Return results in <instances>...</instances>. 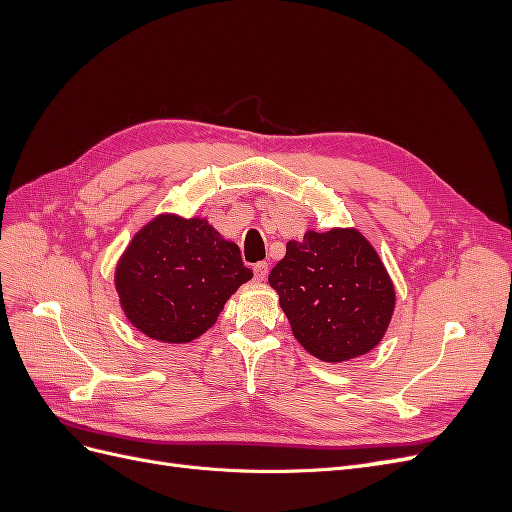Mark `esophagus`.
<instances>
[{"mask_svg":"<svg viewBox=\"0 0 512 512\" xmlns=\"http://www.w3.org/2000/svg\"><path fill=\"white\" fill-rule=\"evenodd\" d=\"M267 275H269V265H267V262H256V265H254L256 282H265Z\"/></svg>","mask_w":512,"mask_h":512,"instance_id":"esophagus-1","label":"esophagus"}]
</instances>
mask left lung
I'll list each match as a JSON object with an SVG mask.
<instances>
[{
    "instance_id": "1",
    "label": "left lung",
    "mask_w": 512,
    "mask_h": 512,
    "mask_svg": "<svg viewBox=\"0 0 512 512\" xmlns=\"http://www.w3.org/2000/svg\"><path fill=\"white\" fill-rule=\"evenodd\" d=\"M297 342L327 363L374 350L389 329L395 286L356 228L307 230L269 273Z\"/></svg>"
}]
</instances>
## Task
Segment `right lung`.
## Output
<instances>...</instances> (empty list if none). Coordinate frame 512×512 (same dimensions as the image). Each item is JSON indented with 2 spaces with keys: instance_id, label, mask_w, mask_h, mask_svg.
<instances>
[{
  "instance_id": "1",
  "label": "right lung",
  "mask_w": 512,
  "mask_h": 512,
  "mask_svg": "<svg viewBox=\"0 0 512 512\" xmlns=\"http://www.w3.org/2000/svg\"><path fill=\"white\" fill-rule=\"evenodd\" d=\"M252 275L239 245L205 218L162 213L121 254L115 288L132 327L164 344H188L213 327L226 301Z\"/></svg>"
}]
</instances>
